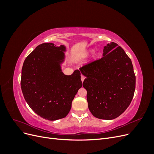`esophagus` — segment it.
Segmentation results:
<instances>
[{"instance_id":"obj_1","label":"esophagus","mask_w":154,"mask_h":154,"mask_svg":"<svg viewBox=\"0 0 154 154\" xmlns=\"http://www.w3.org/2000/svg\"><path fill=\"white\" fill-rule=\"evenodd\" d=\"M85 78V76H83V75H82V76H81V80H82V82H83V81H84Z\"/></svg>"}]
</instances>
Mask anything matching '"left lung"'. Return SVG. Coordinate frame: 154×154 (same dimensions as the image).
I'll return each mask as SVG.
<instances>
[{"label":"left lung","instance_id":"left-lung-1","mask_svg":"<svg viewBox=\"0 0 154 154\" xmlns=\"http://www.w3.org/2000/svg\"><path fill=\"white\" fill-rule=\"evenodd\" d=\"M86 76L88 106L94 117L113 119L122 114L133 99L136 76L131 60L116 43L107 44L103 57L80 68Z\"/></svg>","mask_w":154,"mask_h":154}]
</instances>
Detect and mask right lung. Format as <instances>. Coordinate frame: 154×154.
<instances>
[{
	"instance_id": "add662e5",
	"label": "right lung",
	"mask_w": 154,
	"mask_h": 154,
	"mask_svg": "<svg viewBox=\"0 0 154 154\" xmlns=\"http://www.w3.org/2000/svg\"><path fill=\"white\" fill-rule=\"evenodd\" d=\"M63 45L53 43L37 46L25 59L22 69V91L30 108L45 119L66 117L72 101L82 86L81 73L75 70L65 75L60 68L64 58Z\"/></svg>"
}]
</instances>
